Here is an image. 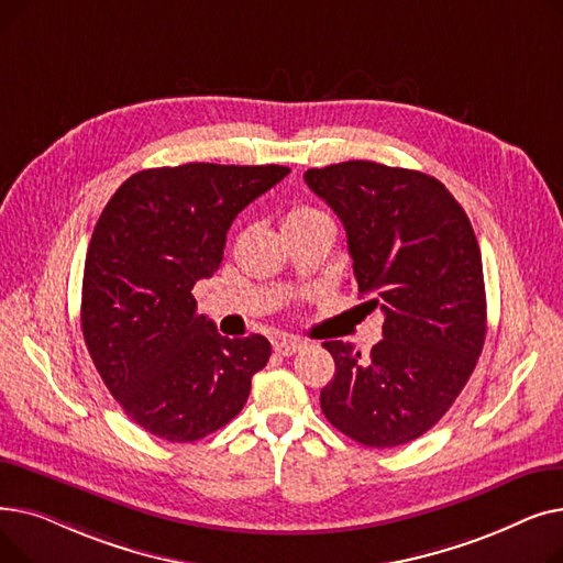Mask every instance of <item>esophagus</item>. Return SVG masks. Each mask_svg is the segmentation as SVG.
Here are the masks:
<instances>
[{"instance_id":"1","label":"esophagus","mask_w":563,"mask_h":563,"mask_svg":"<svg viewBox=\"0 0 563 563\" xmlns=\"http://www.w3.org/2000/svg\"><path fill=\"white\" fill-rule=\"evenodd\" d=\"M303 346H308V342L301 338H278L274 342V351L278 356H294V353L301 351Z\"/></svg>"}]
</instances>
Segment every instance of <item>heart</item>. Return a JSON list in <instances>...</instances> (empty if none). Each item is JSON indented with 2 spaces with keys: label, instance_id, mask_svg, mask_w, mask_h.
I'll list each match as a JSON object with an SVG mask.
<instances>
[{
  "label": "heart",
  "instance_id": "obj_1",
  "mask_svg": "<svg viewBox=\"0 0 563 563\" xmlns=\"http://www.w3.org/2000/svg\"><path fill=\"white\" fill-rule=\"evenodd\" d=\"M329 219V214H323L321 210H317V207H308V205H301V207H291V210L283 217V228H303V225H310V223H317V221H323Z\"/></svg>",
  "mask_w": 563,
  "mask_h": 563
}]
</instances>
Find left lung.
<instances>
[{
	"mask_svg": "<svg viewBox=\"0 0 563 563\" xmlns=\"http://www.w3.org/2000/svg\"><path fill=\"white\" fill-rule=\"evenodd\" d=\"M303 177L344 223L363 306L386 314L367 358L349 342H323L335 376L321 410L365 448L404 445L445 416L484 349L475 230L448 187L420 170L353 159Z\"/></svg>",
	"mask_w": 563,
	"mask_h": 563,
	"instance_id": "left-lung-1",
	"label": "left lung"
}]
</instances>
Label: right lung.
I'll use <instances>...</instances> for the list:
<instances>
[{"label":"right lung","instance_id":"obj_1","mask_svg":"<svg viewBox=\"0 0 563 563\" xmlns=\"http://www.w3.org/2000/svg\"><path fill=\"white\" fill-rule=\"evenodd\" d=\"M287 173L276 164L147 168L102 210L84 264V342L113 399L147 433L194 442L244 408L272 344L223 338L196 312L191 289L219 269L236 214Z\"/></svg>","mask_w":563,"mask_h":563}]
</instances>
